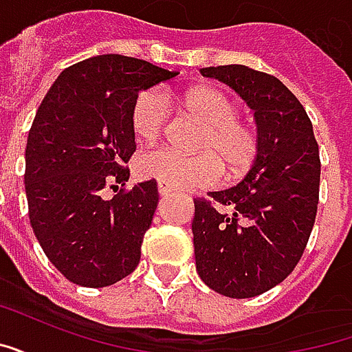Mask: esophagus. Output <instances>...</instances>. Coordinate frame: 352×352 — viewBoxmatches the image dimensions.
Segmentation results:
<instances>
[{"label": "esophagus", "mask_w": 352, "mask_h": 352, "mask_svg": "<svg viewBox=\"0 0 352 352\" xmlns=\"http://www.w3.org/2000/svg\"><path fill=\"white\" fill-rule=\"evenodd\" d=\"M158 192H160V196H168V194H171V192H173V188H171V186H169V184H166V183H158Z\"/></svg>", "instance_id": "esophagus-1"}]
</instances>
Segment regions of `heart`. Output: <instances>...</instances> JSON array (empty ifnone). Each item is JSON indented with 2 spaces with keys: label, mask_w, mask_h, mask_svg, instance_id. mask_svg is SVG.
I'll return each mask as SVG.
<instances>
[{
  "label": "heart",
  "mask_w": 352,
  "mask_h": 352,
  "mask_svg": "<svg viewBox=\"0 0 352 352\" xmlns=\"http://www.w3.org/2000/svg\"><path fill=\"white\" fill-rule=\"evenodd\" d=\"M179 107L206 124L198 139L201 153L184 154L168 146L146 151L135 162L138 175L156 179L171 188L211 186L222 175H243L256 162L260 138L252 124L239 118L237 101L217 87H196L177 98ZM168 100L162 90L141 92L131 107V130L141 141H153L166 130Z\"/></svg>",
  "instance_id": "heart-1"
}]
</instances>
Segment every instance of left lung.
I'll return each instance as SVG.
<instances>
[{
	"label": "left lung",
	"mask_w": 352,
	"mask_h": 352,
	"mask_svg": "<svg viewBox=\"0 0 352 352\" xmlns=\"http://www.w3.org/2000/svg\"><path fill=\"white\" fill-rule=\"evenodd\" d=\"M254 111L260 151L236 186L194 199V254L201 280L228 298H252L292 273L315 224L320 158L313 124L277 77L247 65L204 67Z\"/></svg>",
	"instance_id": "1"
}]
</instances>
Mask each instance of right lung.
<instances>
[{"instance_id":"obj_1","label":"right lung","mask_w":352,"mask_h":352,"mask_svg":"<svg viewBox=\"0 0 352 352\" xmlns=\"http://www.w3.org/2000/svg\"><path fill=\"white\" fill-rule=\"evenodd\" d=\"M145 60L101 54L69 65L45 96L26 145L30 224L47 258L75 285L101 288L130 275L158 206L156 181L126 184L135 153L131 107L141 90L177 77Z\"/></svg>"}]
</instances>
